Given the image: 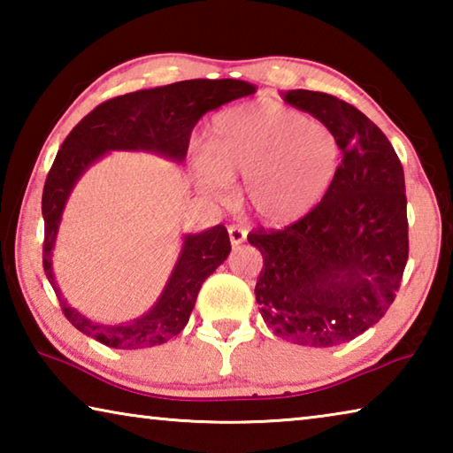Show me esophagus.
<instances>
[{
    "label": "esophagus",
    "instance_id": "34e87169",
    "mask_svg": "<svg viewBox=\"0 0 453 453\" xmlns=\"http://www.w3.org/2000/svg\"><path fill=\"white\" fill-rule=\"evenodd\" d=\"M227 232H229V242H232V245H240L245 242V237H248L245 229L240 226H229Z\"/></svg>",
    "mask_w": 453,
    "mask_h": 453
}]
</instances>
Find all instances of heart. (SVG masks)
Returning <instances> with one entry per match:
<instances>
[{
  "label": "heart",
  "mask_w": 453,
  "mask_h": 453,
  "mask_svg": "<svg viewBox=\"0 0 453 453\" xmlns=\"http://www.w3.org/2000/svg\"><path fill=\"white\" fill-rule=\"evenodd\" d=\"M340 159L327 126L273 99H256L213 118L196 173L213 196L243 178L248 210L267 226H289L318 208Z\"/></svg>",
  "instance_id": "obj_1"
}]
</instances>
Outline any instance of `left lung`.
<instances>
[{
  "label": "left lung",
  "instance_id": "8db88e82",
  "mask_svg": "<svg viewBox=\"0 0 453 453\" xmlns=\"http://www.w3.org/2000/svg\"><path fill=\"white\" fill-rule=\"evenodd\" d=\"M283 99L332 129L342 164L308 216L248 235L264 256L256 300L283 340L342 346L378 324L400 289L410 251L403 167L381 129L354 105L308 89Z\"/></svg>",
  "mask_w": 453,
  "mask_h": 453
}]
</instances>
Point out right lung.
<instances>
[{
    "label": "right lung",
    "mask_w": 453,
    "mask_h": 453,
    "mask_svg": "<svg viewBox=\"0 0 453 453\" xmlns=\"http://www.w3.org/2000/svg\"><path fill=\"white\" fill-rule=\"evenodd\" d=\"M256 94V86L242 80H188L172 86L140 89L99 104L61 143L42 196L45 224L43 272L56 291L61 311L81 334L118 349L159 346L186 327L202 283L226 262L232 251L227 229L216 226L183 237L178 262L156 305L129 324L104 326L73 310L53 278L51 250L56 245L61 213L83 172L107 151H153L183 162L191 129L210 110Z\"/></svg>",
    "instance_id": "1"
}]
</instances>
